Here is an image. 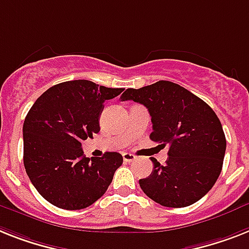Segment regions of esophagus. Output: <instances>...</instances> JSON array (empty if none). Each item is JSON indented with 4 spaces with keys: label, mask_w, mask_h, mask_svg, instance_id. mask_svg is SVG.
<instances>
[{
    "label": "esophagus",
    "mask_w": 249,
    "mask_h": 249,
    "mask_svg": "<svg viewBox=\"0 0 249 249\" xmlns=\"http://www.w3.org/2000/svg\"><path fill=\"white\" fill-rule=\"evenodd\" d=\"M123 160L126 161V163H132L136 160V157L133 155V154H129V153H123Z\"/></svg>",
    "instance_id": "1"
}]
</instances>
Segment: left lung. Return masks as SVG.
<instances>
[{
  "instance_id": "left-lung-1",
  "label": "left lung",
  "mask_w": 249,
  "mask_h": 249,
  "mask_svg": "<svg viewBox=\"0 0 249 249\" xmlns=\"http://www.w3.org/2000/svg\"><path fill=\"white\" fill-rule=\"evenodd\" d=\"M121 100L146 107L153 122L150 139L160 147L169 146L165 165L151 158L153 172L139 180L143 194L166 207H186L202 198L220 176L227 149L223 127L211 107L165 80L127 89Z\"/></svg>"
}]
</instances>
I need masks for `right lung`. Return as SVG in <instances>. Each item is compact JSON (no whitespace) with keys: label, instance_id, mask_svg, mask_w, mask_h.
<instances>
[{"label":"right lung","instance_id":"obj_1","mask_svg":"<svg viewBox=\"0 0 249 249\" xmlns=\"http://www.w3.org/2000/svg\"><path fill=\"white\" fill-rule=\"evenodd\" d=\"M122 88H106L89 80L49 88L28 112L22 126L24 166L40 196L65 210L85 209L99 200L122 165L120 153L99 159L84 155L81 142L100 131L106 100Z\"/></svg>","mask_w":249,"mask_h":249}]
</instances>
